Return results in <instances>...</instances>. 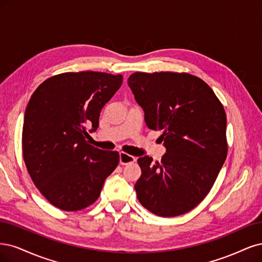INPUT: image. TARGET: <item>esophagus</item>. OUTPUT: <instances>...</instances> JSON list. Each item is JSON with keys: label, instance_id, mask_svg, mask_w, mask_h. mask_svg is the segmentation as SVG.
<instances>
[{"label": "esophagus", "instance_id": "obj_1", "mask_svg": "<svg viewBox=\"0 0 262 262\" xmlns=\"http://www.w3.org/2000/svg\"><path fill=\"white\" fill-rule=\"evenodd\" d=\"M135 161H136V158H135V157H133L130 155H127L126 152H123V151H122V152H120V163L122 165L133 163Z\"/></svg>", "mask_w": 262, "mask_h": 262}]
</instances>
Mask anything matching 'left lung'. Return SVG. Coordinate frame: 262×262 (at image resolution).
<instances>
[{
  "label": "left lung",
  "mask_w": 262,
  "mask_h": 262,
  "mask_svg": "<svg viewBox=\"0 0 262 262\" xmlns=\"http://www.w3.org/2000/svg\"><path fill=\"white\" fill-rule=\"evenodd\" d=\"M148 127L161 130L166 152L160 162L141 157L135 185L140 204L159 216L197 207L212 188L227 156L226 114L213 90L188 73L129 76Z\"/></svg>",
  "instance_id": "obj_1"
}]
</instances>
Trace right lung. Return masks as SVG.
Returning <instances> with one entry per match:
<instances>
[{"label":"right lung","mask_w":262,"mask_h":262,"mask_svg":"<svg viewBox=\"0 0 262 262\" xmlns=\"http://www.w3.org/2000/svg\"><path fill=\"white\" fill-rule=\"evenodd\" d=\"M123 81L101 72L63 73L33 92L23 126V156L33 184L54 207L85 209L99 198L106 177L120 162L117 151L91 146V132Z\"/></svg>","instance_id":"1"}]
</instances>
